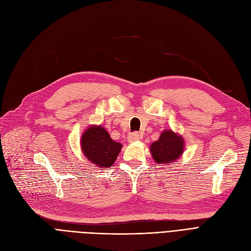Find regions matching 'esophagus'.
Returning <instances> with one entry per match:
<instances>
[{
	"mask_svg": "<svg viewBox=\"0 0 251 251\" xmlns=\"http://www.w3.org/2000/svg\"><path fill=\"white\" fill-rule=\"evenodd\" d=\"M141 138V135L138 134L137 132H132V133H130L128 135V142H130V143H132V142H136V141H138Z\"/></svg>",
	"mask_w": 251,
	"mask_h": 251,
	"instance_id": "34e87169",
	"label": "esophagus"
}]
</instances>
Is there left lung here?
<instances>
[{"instance_id":"obj_1","label":"left lung","mask_w":251,"mask_h":251,"mask_svg":"<svg viewBox=\"0 0 251 251\" xmlns=\"http://www.w3.org/2000/svg\"><path fill=\"white\" fill-rule=\"evenodd\" d=\"M184 151V140L172 130H164L158 141L152 143L150 152L156 163L170 164L180 158Z\"/></svg>"}]
</instances>
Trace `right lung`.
Listing matches in <instances>:
<instances>
[{
  "mask_svg": "<svg viewBox=\"0 0 251 251\" xmlns=\"http://www.w3.org/2000/svg\"><path fill=\"white\" fill-rule=\"evenodd\" d=\"M80 146L83 155L101 169L111 166L122 149V145L110 138L103 127L93 125L81 135Z\"/></svg>",
  "mask_w": 251,
  "mask_h": 251,
  "instance_id": "add662e5",
  "label": "right lung"
}]
</instances>
